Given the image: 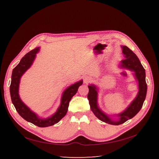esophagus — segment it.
Masks as SVG:
<instances>
[{"label": "esophagus", "mask_w": 159, "mask_h": 159, "mask_svg": "<svg viewBox=\"0 0 159 159\" xmlns=\"http://www.w3.org/2000/svg\"><path fill=\"white\" fill-rule=\"evenodd\" d=\"M91 80V78L89 76H85V77H84L83 79V81L85 83H88L89 82H90Z\"/></svg>", "instance_id": "34e87169"}]
</instances>
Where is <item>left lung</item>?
<instances>
[{
  "instance_id": "obj_1",
  "label": "left lung",
  "mask_w": 159,
  "mask_h": 159,
  "mask_svg": "<svg viewBox=\"0 0 159 159\" xmlns=\"http://www.w3.org/2000/svg\"><path fill=\"white\" fill-rule=\"evenodd\" d=\"M122 53L125 57L119 64L121 69H126L133 72L134 79L138 82V93L134 100L122 112L115 115H107L102 111L98 103V87L93 84L88 85L89 100L91 110L101 121L111 125H120L135 116L141 110L146 97L147 84L146 82V72L137 56L126 46H121Z\"/></svg>"
}]
</instances>
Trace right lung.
<instances>
[{
    "label": "right lung",
    "mask_w": 159,
    "mask_h": 159,
    "mask_svg": "<svg viewBox=\"0 0 159 159\" xmlns=\"http://www.w3.org/2000/svg\"><path fill=\"white\" fill-rule=\"evenodd\" d=\"M39 50L40 48L38 47L26 54L25 57H23L20 60L18 66L13 70L11 82L10 85V95H11L13 104L23 119L39 127H48L58 123L66 116L69 107L70 101L76 93L78 89L79 86L82 85L83 80H80L72 84L63 91L61 98L60 105L56 112L51 116L47 118H42L38 116V114L30 109L20 99L19 86L21 77L33 65L36 58V54L39 52Z\"/></svg>",
    "instance_id": "obj_1"
}]
</instances>
